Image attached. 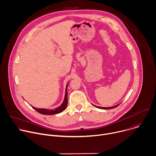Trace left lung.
Returning <instances> with one entry per match:
<instances>
[{"mask_svg":"<svg viewBox=\"0 0 156 156\" xmlns=\"http://www.w3.org/2000/svg\"><path fill=\"white\" fill-rule=\"evenodd\" d=\"M119 104H120H120H117V105H114V106H112V107H99V106H96V105H93V106H94V107H96V108H100V109H111V108H115V107H117Z\"/></svg>","mask_w":156,"mask_h":156,"instance_id":"8db88e82","label":"left lung"}]
</instances>
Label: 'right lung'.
Masks as SVG:
<instances>
[{"mask_svg":"<svg viewBox=\"0 0 156 156\" xmlns=\"http://www.w3.org/2000/svg\"><path fill=\"white\" fill-rule=\"evenodd\" d=\"M68 84H69V83L67 84H66V86L65 94V98H64L63 101L59 107L55 108L54 110H49V109L44 108H36L33 106H31V107L34 110H36L37 112H38L39 113H40L41 114H43V115H54V114H59V113L63 112L64 110H65V108H66V106H67V104H68V100H67V96H68V94H67V86H68Z\"/></svg>","mask_w":156,"mask_h":156,"instance_id":"add662e5","label":"right lung"}]
</instances>
